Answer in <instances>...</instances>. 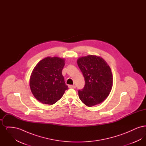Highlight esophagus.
I'll use <instances>...</instances> for the list:
<instances>
[{
	"label": "esophagus",
	"mask_w": 146,
	"mask_h": 146,
	"mask_svg": "<svg viewBox=\"0 0 146 146\" xmlns=\"http://www.w3.org/2000/svg\"><path fill=\"white\" fill-rule=\"evenodd\" d=\"M68 87L70 89H75L76 88V86L75 85H69Z\"/></svg>",
	"instance_id": "esophagus-1"
}]
</instances>
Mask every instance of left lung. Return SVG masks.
Returning <instances> with one entry per match:
<instances>
[{
    "mask_svg": "<svg viewBox=\"0 0 146 146\" xmlns=\"http://www.w3.org/2000/svg\"><path fill=\"white\" fill-rule=\"evenodd\" d=\"M78 65L85 79V86L78 91L84 104L92 107L102 103L108 96L113 85V75L103 58L96 55L79 57Z\"/></svg>",
    "mask_w": 146,
    "mask_h": 146,
    "instance_id": "left-lung-1",
    "label": "left lung"
}]
</instances>
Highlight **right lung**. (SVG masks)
<instances>
[{
	"instance_id": "add662e5",
	"label": "right lung",
	"mask_w": 146,
	"mask_h": 146,
	"mask_svg": "<svg viewBox=\"0 0 146 146\" xmlns=\"http://www.w3.org/2000/svg\"><path fill=\"white\" fill-rule=\"evenodd\" d=\"M64 61V58L58 57H47L38 63L33 70L30 88L33 96L42 104H55L68 89L62 74Z\"/></svg>"
}]
</instances>
